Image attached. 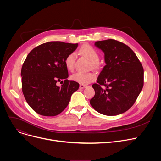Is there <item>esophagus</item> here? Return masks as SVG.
Instances as JSON below:
<instances>
[{
  "label": "esophagus",
  "mask_w": 161,
  "mask_h": 161,
  "mask_svg": "<svg viewBox=\"0 0 161 161\" xmlns=\"http://www.w3.org/2000/svg\"><path fill=\"white\" fill-rule=\"evenodd\" d=\"M86 87H87V86L83 85V84H80V89H84V88H86Z\"/></svg>",
  "instance_id": "obj_1"
}]
</instances>
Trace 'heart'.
I'll return each instance as SVG.
<instances>
[{"instance_id":"b5f03b06","label":"heart","mask_w":161,"mask_h":161,"mask_svg":"<svg viewBox=\"0 0 161 161\" xmlns=\"http://www.w3.org/2000/svg\"><path fill=\"white\" fill-rule=\"evenodd\" d=\"M80 53L86 56L91 62V65L93 68H96L99 61V54L97 50L90 45H84L80 49ZM75 61V54L72 52L68 55L64 59V64L66 69L72 70L74 69ZM71 79L81 84H88L95 79V74L92 72H77L71 75Z\"/></svg>"}]
</instances>
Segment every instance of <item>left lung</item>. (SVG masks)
<instances>
[{
  "label": "left lung",
  "instance_id": "1",
  "mask_svg": "<svg viewBox=\"0 0 161 161\" xmlns=\"http://www.w3.org/2000/svg\"><path fill=\"white\" fill-rule=\"evenodd\" d=\"M104 53L106 65L96 83L90 104L106 115H117L129 109L143 86V69L136 55L126 44L114 39L97 41Z\"/></svg>",
  "mask_w": 161,
  "mask_h": 161
}]
</instances>
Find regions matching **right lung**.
Here are the masks:
<instances>
[{
	"label": "right lung",
	"instance_id": "obj_1",
	"mask_svg": "<svg viewBox=\"0 0 161 161\" xmlns=\"http://www.w3.org/2000/svg\"><path fill=\"white\" fill-rule=\"evenodd\" d=\"M78 44L49 42L34 48L25 59L21 71L22 91L34 111L44 116H55L69 104L79 83L69 81L64 59ZM64 81H63V80ZM60 81L61 87L56 83Z\"/></svg>",
	"mask_w": 161,
	"mask_h": 161
}]
</instances>
